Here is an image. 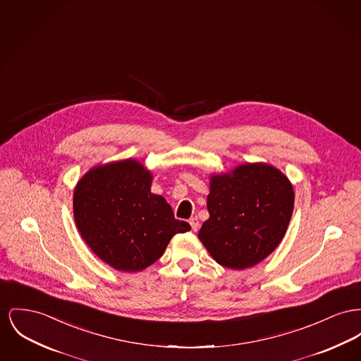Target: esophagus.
Returning a JSON list of instances; mask_svg holds the SVG:
<instances>
[{
	"instance_id": "34e87169",
	"label": "esophagus",
	"mask_w": 361,
	"mask_h": 361,
	"mask_svg": "<svg viewBox=\"0 0 361 361\" xmlns=\"http://www.w3.org/2000/svg\"><path fill=\"white\" fill-rule=\"evenodd\" d=\"M190 225H191L192 231H193V232L199 231V226H200V224H199V219H197L196 216L190 219Z\"/></svg>"
}]
</instances>
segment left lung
<instances>
[{
	"label": "left lung",
	"instance_id": "obj_1",
	"mask_svg": "<svg viewBox=\"0 0 361 361\" xmlns=\"http://www.w3.org/2000/svg\"><path fill=\"white\" fill-rule=\"evenodd\" d=\"M293 206L295 193L285 174L266 164L241 165L232 176L212 177L210 218L197 237L221 266L244 270L276 250Z\"/></svg>",
	"mask_w": 361,
	"mask_h": 361
}]
</instances>
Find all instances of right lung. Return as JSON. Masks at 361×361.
<instances>
[{"label":"right lung","mask_w":361,"mask_h":361,"mask_svg":"<svg viewBox=\"0 0 361 361\" xmlns=\"http://www.w3.org/2000/svg\"><path fill=\"white\" fill-rule=\"evenodd\" d=\"M152 176L127 159L90 170L73 193L75 222L87 245L121 271H140L165 252L170 238L191 231L165 197L149 191Z\"/></svg>","instance_id":"add662e5"}]
</instances>
